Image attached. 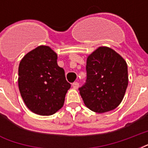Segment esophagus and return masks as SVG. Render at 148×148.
<instances>
[{
    "label": "esophagus",
    "instance_id": "1",
    "mask_svg": "<svg viewBox=\"0 0 148 148\" xmlns=\"http://www.w3.org/2000/svg\"><path fill=\"white\" fill-rule=\"evenodd\" d=\"M72 87L74 89H77L79 88V83L77 82H74V83L72 84Z\"/></svg>",
    "mask_w": 148,
    "mask_h": 148
}]
</instances>
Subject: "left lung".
Wrapping results in <instances>:
<instances>
[{
	"instance_id": "left-lung-1",
	"label": "left lung",
	"mask_w": 148,
	"mask_h": 148,
	"mask_svg": "<svg viewBox=\"0 0 148 148\" xmlns=\"http://www.w3.org/2000/svg\"><path fill=\"white\" fill-rule=\"evenodd\" d=\"M86 70L87 81L79 88L86 107L96 113L115 109L128 84L125 60L110 47H99L87 58Z\"/></svg>"
}]
</instances>
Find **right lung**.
Segmentation results:
<instances>
[{
    "label": "right lung",
    "mask_w": 148,
    "mask_h": 148,
    "mask_svg": "<svg viewBox=\"0 0 148 148\" xmlns=\"http://www.w3.org/2000/svg\"><path fill=\"white\" fill-rule=\"evenodd\" d=\"M57 60L55 51L49 46L40 45L24 55L20 62V93L27 107L34 114L49 116L64 105L71 84Z\"/></svg>",
    "instance_id": "1"
}]
</instances>
